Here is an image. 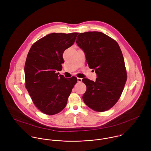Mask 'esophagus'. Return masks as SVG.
I'll list each match as a JSON object with an SVG mask.
<instances>
[{
    "label": "esophagus",
    "mask_w": 151,
    "mask_h": 151,
    "mask_svg": "<svg viewBox=\"0 0 151 151\" xmlns=\"http://www.w3.org/2000/svg\"><path fill=\"white\" fill-rule=\"evenodd\" d=\"M77 81L78 83H81L82 82V78H77Z\"/></svg>",
    "instance_id": "obj_1"
}]
</instances>
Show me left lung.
<instances>
[{"mask_svg": "<svg viewBox=\"0 0 151 151\" xmlns=\"http://www.w3.org/2000/svg\"><path fill=\"white\" fill-rule=\"evenodd\" d=\"M76 43L84 51L86 62L96 74V81L83 78L86 90L83 99L96 111L112 108L119 99L127 81V72L117 42L98 31L80 33Z\"/></svg>", "mask_w": 151, "mask_h": 151, "instance_id": "left-lung-1", "label": "left lung"}]
</instances>
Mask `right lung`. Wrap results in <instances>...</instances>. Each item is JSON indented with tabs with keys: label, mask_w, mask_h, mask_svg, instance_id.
I'll use <instances>...</instances> for the list:
<instances>
[{
	"label": "right lung",
	"mask_w": 151,
	"mask_h": 151,
	"mask_svg": "<svg viewBox=\"0 0 151 151\" xmlns=\"http://www.w3.org/2000/svg\"><path fill=\"white\" fill-rule=\"evenodd\" d=\"M78 32L52 33L34 43L24 66L25 87L41 111L53 115L65 107L76 77L65 78L58 71L64 63L65 50L74 43Z\"/></svg>",
	"instance_id": "add662e5"
}]
</instances>
